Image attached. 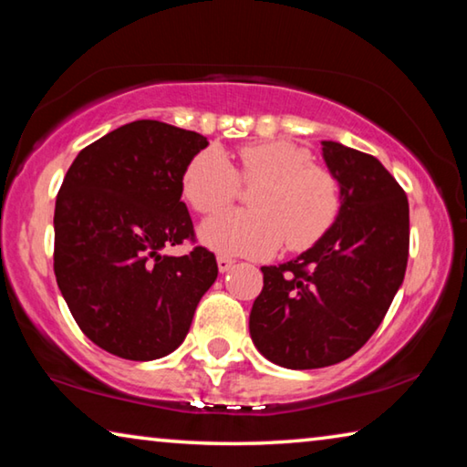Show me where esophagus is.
<instances>
[{"mask_svg": "<svg viewBox=\"0 0 467 467\" xmlns=\"http://www.w3.org/2000/svg\"><path fill=\"white\" fill-rule=\"evenodd\" d=\"M216 262H218V270L223 272V274L231 270V267L234 265V259H233V257H228V255H218V257H216Z\"/></svg>", "mask_w": 467, "mask_h": 467, "instance_id": "1", "label": "esophagus"}]
</instances>
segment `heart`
<instances>
[{"mask_svg":"<svg viewBox=\"0 0 467 467\" xmlns=\"http://www.w3.org/2000/svg\"><path fill=\"white\" fill-rule=\"evenodd\" d=\"M251 189L253 210H228L202 226L208 247L228 255L265 257L282 247L305 249L336 223L342 189L334 172L313 164L309 150L292 141H255L236 150L233 167L218 148H205L187 162L181 192L197 214H216Z\"/></svg>","mask_w":467,"mask_h":467,"instance_id":"1","label":"heart"}]
</instances>
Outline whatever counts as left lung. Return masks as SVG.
<instances>
[{"label": "left lung", "instance_id": "1", "mask_svg": "<svg viewBox=\"0 0 467 467\" xmlns=\"http://www.w3.org/2000/svg\"><path fill=\"white\" fill-rule=\"evenodd\" d=\"M342 189L329 231L292 262L264 265L249 331L267 360L321 368L350 358L381 326L404 282L410 249L406 192L375 156L323 141Z\"/></svg>", "mask_w": 467, "mask_h": 467}]
</instances>
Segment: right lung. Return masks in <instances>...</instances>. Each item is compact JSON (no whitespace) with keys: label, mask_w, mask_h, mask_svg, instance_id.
Segmentation results:
<instances>
[{"label":"right lung","mask_w":467,"mask_h":467,"mask_svg":"<svg viewBox=\"0 0 467 467\" xmlns=\"http://www.w3.org/2000/svg\"><path fill=\"white\" fill-rule=\"evenodd\" d=\"M208 146L195 131L141 119L76 156L55 202L53 270L78 327L125 360H154L183 342L195 306L218 275L195 243L181 177Z\"/></svg>","instance_id":"add662e5"}]
</instances>
